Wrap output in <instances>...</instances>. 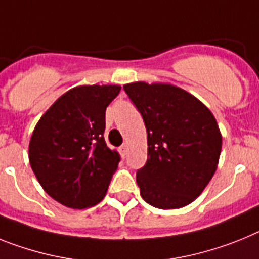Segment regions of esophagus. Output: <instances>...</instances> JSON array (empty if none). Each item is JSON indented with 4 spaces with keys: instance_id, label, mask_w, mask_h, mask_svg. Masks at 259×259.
Returning a JSON list of instances; mask_svg holds the SVG:
<instances>
[{
    "instance_id": "esophagus-1",
    "label": "esophagus",
    "mask_w": 259,
    "mask_h": 259,
    "mask_svg": "<svg viewBox=\"0 0 259 259\" xmlns=\"http://www.w3.org/2000/svg\"><path fill=\"white\" fill-rule=\"evenodd\" d=\"M127 152H128V145L127 144L121 145V147H120V154H121V156L124 157L125 154H127Z\"/></svg>"
}]
</instances>
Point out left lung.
<instances>
[{
  "label": "left lung",
  "mask_w": 259,
  "mask_h": 259,
  "mask_svg": "<svg viewBox=\"0 0 259 259\" xmlns=\"http://www.w3.org/2000/svg\"><path fill=\"white\" fill-rule=\"evenodd\" d=\"M147 128L148 160L138 170L141 198L161 209L194 202L213 177L222 134L208 108L170 83L123 86Z\"/></svg>",
  "instance_id": "obj_1"
}]
</instances>
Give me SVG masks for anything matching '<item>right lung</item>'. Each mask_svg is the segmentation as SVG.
Instances as JSON below:
<instances>
[{
  "instance_id": "1",
  "label": "right lung",
  "mask_w": 259,
  "mask_h": 259,
  "mask_svg": "<svg viewBox=\"0 0 259 259\" xmlns=\"http://www.w3.org/2000/svg\"><path fill=\"white\" fill-rule=\"evenodd\" d=\"M119 85H83L57 99L37 121L28 158L44 191L69 208L105 198L120 156L106 145V107Z\"/></svg>"
}]
</instances>
